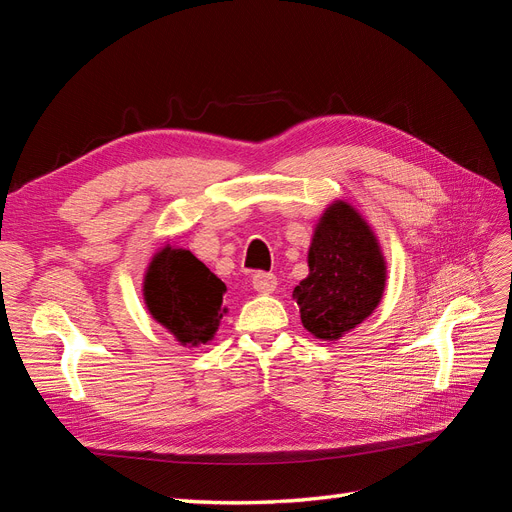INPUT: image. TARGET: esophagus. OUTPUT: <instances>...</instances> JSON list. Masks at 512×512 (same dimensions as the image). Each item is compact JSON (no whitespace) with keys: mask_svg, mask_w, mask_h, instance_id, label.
I'll return each instance as SVG.
<instances>
[{"mask_svg":"<svg viewBox=\"0 0 512 512\" xmlns=\"http://www.w3.org/2000/svg\"><path fill=\"white\" fill-rule=\"evenodd\" d=\"M254 290L260 294H271L277 288V277L273 273H256L254 275Z\"/></svg>","mask_w":512,"mask_h":512,"instance_id":"esophagus-1","label":"esophagus"}]
</instances>
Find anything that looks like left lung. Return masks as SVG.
<instances>
[{"mask_svg":"<svg viewBox=\"0 0 512 512\" xmlns=\"http://www.w3.org/2000/svg\"><path fill=\"white\" fill-rule=\"evenodd\" d=\"M309 275L292 290L303 327L322 342H337L380 305L386 258L376 232L346 200H333L314 228Z\"/></svg>","mask_w":512,"mask_h":512,"instance_id":"left-lung-1","label":"left lung"}]
</instances>
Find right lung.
Here are the masks:
<instances>
[{
  "mask_svg": "<svg viewBox=\"0 0 512 512\" xmlns=\"http://www.w3.org/2000/svg\"><path fill=\"white\" fill-rule=\"evenodd\" d=\"M224 292L218 275L173 243L153 254L143 280L147 312L185 348L211 342L226 314Z\"/></svg>",
  "mask_w": 512,
  "mask_h": 512,
  "instance_id": "add662e5",
  "label": "right lung"
}]
</instances>
